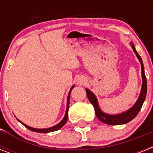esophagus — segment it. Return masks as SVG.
<instances>
[{
    "label": "esophagus",
    "instance_id": "obj_1",
    "mask_svg": "<svg viewBox=\"0 0 153 153\" xmlns=\"http://www.w3.org/2000/svg\"><path fill=\"white\" fill-rule=\"evenodd\" d=\"M84 82H85V79H79V82H79V84H82L84 83Z\"/></svg>",
    "mask_w": 153,
    "mask_h": 153
}]
</instances>
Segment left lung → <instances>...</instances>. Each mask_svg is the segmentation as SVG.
I'll use <instances>...</instances> for the list:
<instances>
[{
    "instance_id": "1",
    "label": "left lung",
    "mask_w": 153,
    "mask_h": 153,
    "mask_svg": "<svg viewBox=\"0 0 153 153\" xmlns=\"http://www.w3.org/2000/svg\"><path fill=\"white\" fill-rule=\"evenodd\" d=\"M130 45L133 48V51L137 55V57L139 59V62L141 66V76H142V86H141V90H140V95L138 97V99L135 102V104L133 105V106L131 107L130 109L126 110L125 112H122L121 114H109L105 113L100 109L99 104H98V99L96 98L95 94L91 91L89 89H86V94H87V98L91 103L93 105L94 108V111L97 117H98L101 121L103 123L107 124V125H110V126H117V125H123L126 124L132 121L133 118H135L136 116L137 115L140 109L143 105V103L145 102V98H146V94H147V80H146V77H145V70H144V64H143L142 59L140 57L137 51H136L135 47L133 43L131 42Z\"/></svg>"
}]
</instances>
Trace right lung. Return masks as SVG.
<instances>
[{
    "label": "right lung",
    "mask_w": 153,
    "mask_h": 153,
    "mask_svg": "<svg viewBox=\"0 0 153 153\" xmlns=\"http://www.w3.org/2000/svg\"><path fill=\"white\" fill-rule=\"evenodd\" d=\"M74 87V86H71V88L70 90L69 94H68V96H67V109H66V113H65L64 117L62 118V120L60 121L59 123H58L57 125L52 126V127H50V128H32V127H30V126L25 125V123H23L22 121H20L18 118H16L18 121H20V123L24 125V126L26 127L27 128H28L29 130L33 131V132H36V133H51V132H54V131L59 130V128H61L62 126H64L65 124L67 123V118H68V109H69V103H70V94H71V92L72 89Z\"/></svg>",
    "instance_id": "right-lung-1"
}]
</instances>
